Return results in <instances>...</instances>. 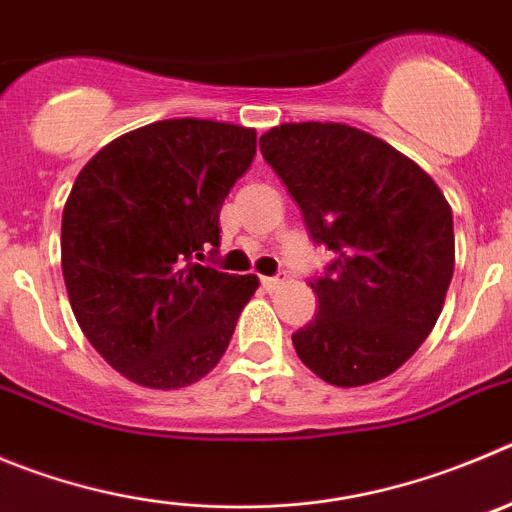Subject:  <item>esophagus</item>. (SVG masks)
I'll list each match as a JSON object with an SVG mask.
<instances>
[{
  "mask_svg": "<svg viewBox=\"0 0 512 512\" xmlns=\"http://www.w3.org/2000/svg\"><path fill=\"white\" fill-rule=\"evenodd\" d=\"M285 278H288L285 272H278L275 278H262V285H265L267 290H275V288H280V285L285 283Z\"/></svg>",
  "mask_w": 512,
  "mask_h": 512,
  "instance_id": "1",
  "label": "esophagus"
}]
</instances>
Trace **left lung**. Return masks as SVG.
Segmentation results:
<instances>
[{
    "label": "left lung",
    "instance_id": "1",
    "mask_svg": "<svg viewBox=\"0 0 512 512\" xmlns=\"http://www.w3.org/2000/svg\"><path fill=\"white\" fill-rule=\"evenodd\" d=\"M260 151L315 245L333 252L310 283L318 315L293 333L295 353L333 386L386 379L442 313L455 272L450 204L412 159L343 123H283Z\"/></svg>",
    "mask_w": 512,
    "mask_h": 512
}]
</instances>
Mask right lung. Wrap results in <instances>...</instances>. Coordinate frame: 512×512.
<instances>
[{
    "label": "right lung",
    "mask_w": 512,
    "mask_h": 512,
    "mask_svg": "<svg viewBox=\"0 0 512 512\" xmlns=\"http://www.w3.org/2000/svg\"><path fill=\"white\" fill-rule=\"evenodd\" d=\"M255 151V128L171 118L118 136L75 179L62 278L85 338L133 384L181 389L227 351L260 283L194 257L219 247V212Z\"/></svg>",
    "instance_id": "obj_1"
}]
</instances>
